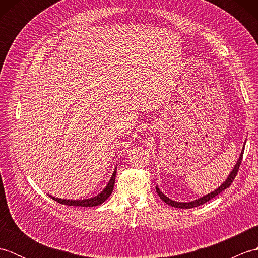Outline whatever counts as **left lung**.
Here are the masks:
<instances>
[{"label":"left lung","mask_w":258,"mask_h":258,"mask_svg":"<svg viewBox=\"0 0 258 258\" xmlns=\"http://www.w3.org/2000/svg\"><path fill=\"white\" fill-rule=\"evenodd\" d=\"M243 154H244V149H243L242 153H240V156H239V158H238V161H237V163H236V165L234 166L233 171L231 172V174L228 175V177H227V179L225 180V182H224V183L220 186V187L216 188V189L214 190V191H212V193L207 194V195H205V196H203V197H201V199H199V200L191 201V202H188V203L175 202V201H173V200H171V199H168L167 196L164 195V194L162 193V191L160 190V188L157 187V186H156V193L158 194V196H160L161 199H162L164 202L166 203V204L171 205V206H173V207H177V208H193V207H196V206H200V205L205 204L206 202L211 201L212 199H214V197L217 196L218 194H221L223 190H225L226 188H228L229 186L232 185L233 180L235 179V177H236V175H237V172H238L239 166H240V163H242V160H243Z\"/></svg>","instance_id":"1"}]
</instances>
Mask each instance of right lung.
Masks as SVG:
<instances>
[{
    "label": "right lung",
    "mask_w": 258,
    "mask_h": 258,
    "mask_svg": "<svg viewBox=\"0 0 258 258\" xmlns=\"http://www.w3.org/2000/svg\"><path fill=\"white\" fill-rule=\"evenodd\" d=\"M115 176H116V168L112 175L111 179H109L108 184L106 185V187L104 188L100 194L92 197V199H86V200H78V201H73V200H62V199H57V197H53L50 195L51 199L54 201H56L59 204H64V205H69V206H82V207H93V206H97L102 204V203L105 202L109 195L112 194L113 188H114V184H115Z\"/></svg>",
    "instance_id": "add662e5"
}]
</instances>
